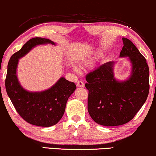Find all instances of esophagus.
<instances>
[{
  "label": "esophagus",
  "instance_id": "obj_1",
  "mask_svg": "<svg viewBox=\"0 0 156 156\" xmlns=\"http://www.w3.org/2000/svg\"><path fill=\"white\" fill-rule=\"evenodd\" d=\"M77 86L78 87H84V83L82 80H78V83H77Z\"/></svg>",
  "mask_w": 156,
  "mask_h": 156
}]
</instances>
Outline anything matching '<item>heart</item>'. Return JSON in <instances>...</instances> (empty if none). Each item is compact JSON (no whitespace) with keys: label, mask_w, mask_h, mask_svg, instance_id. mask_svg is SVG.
Segmentation results:
<instances>
[{"label":"heart","mask_w":156,"mask_h":156,"mask_svg":"<svg viewBox=\"0 0 156 156\" xmlns=\"http://www.w3.org/2000/svg\"><path fill=\"white\" fill-rule=\"evenodd\" d=\"M73 69H74V70H75V71H76V72H78V69L77 68H76V67H74Z\"/></svg>","instance_id":"b5f03b06"}]
</instances>
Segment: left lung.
<instances>
[{
    "instance_id": "8db88e82",
    "label": "left lung",
    "mask_w": 156,
    "mask_h": 156,
    "mask_svg": "<svg viewBox=\"0 0 156 156\" xmlns=\"http://www.w3.org/2000/svg\"><path fill=\"white\" fill-rule=\"evenodd\" d=\"M120 58L128 57L132 63L129 78H114V62H106L86 75L88 90V111L101 125H125L133 119L149 94V68L146 60L129 39L123 37Z\"/></svg>"
}]
</instances>
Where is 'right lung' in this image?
I'll return each mask as SVG.
<instances>
[{"instance_id":"add662e5","label":"right lung","mask_w":156,"mask_h":156,"mask_svg":"<svg viewBox=\"0 0 156 156\" xmlns=\"http://www.w3.org/2000/svg\"><path fill=\"white\" fill-rule=\"evenodd\" d=\"M55 45L48 39L34 37L27 42L10 58L5 78L8 96L19 115L29 124L39 127L56 125L63 116L68 98L76 89L73 82L62 77L49 89L41 92H29L19 83L17 78L19 60L39 44Z\"/></svg>"}]
</instances>
